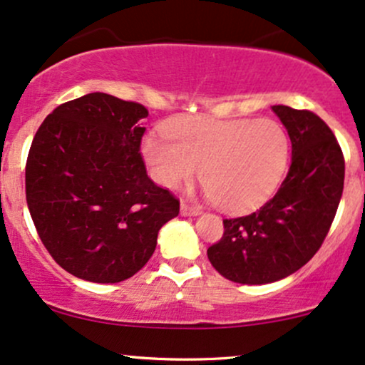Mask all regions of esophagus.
<instances>
[{"label": "esophagus", "instance_id": "obj_1", "mask_svg": "<svg viewBox=\"0 0 365 365\" xmlns=\"http://www.w3.org/2000/svg\"><path fill=\"white\" fill-rule=\"evenodd\" d=\"M180 215L182 216H199L200 209L194 207V206H188V204L182 202V206H180Z\"/></svg>", "mask_w": 365, "mask_h": 365}]
</instances>
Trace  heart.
I'll use <instances>...</instances> for the list:
<instances>
[{"instance_id": "b5f03b06", "label": "heart", "mask_w": 365, "mask_h": 365, "mask_svg": "<svg viewBox=\"0 0 365 365\" xmlns=\"http://www.w3.org/2000/svg\"><path fill=\"white\" fill-rule=\"evenodd\" d=\"M290 153V137L274 120L180 118L142 140V156L158 185H187L199 168L207 199L228 212L267 202L287 175Z\"/></svg>"}]
</instances>
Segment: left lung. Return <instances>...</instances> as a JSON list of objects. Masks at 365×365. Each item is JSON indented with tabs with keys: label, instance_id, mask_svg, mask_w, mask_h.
<instances>
[{
	"label": "left lung",
	"instance_id": "1",
	"mask_svg": "<svg viewBox=\"0 0 365 365\" xmlns=\"http://www.w3.org/2000/svg\"><path fill=\"white\" fill-rule=\"evenodd\" d=\"M292 142V165L259 211L223 220V238L207 249L215 269L242 284L287 278L319 250L336 215L345 161L336 137L312 111L273 106Z\"/></svg>",
	"mask_w": 365,
	"mask_h": 365
}]
</instances>
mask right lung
<instances>
[{
  "label": "right lung",
  "mask_w": 365,
  "mask_h": 365,
  "mask_svg": "<svg viewBox=\"0 0 365 365\" xmlns=\"http://www.w3.org/2000/svg\"><path fill=\"white\" fill-rule=\"evenodd\" d=\"M139 103L92 92L58 106L37 130L25 194L37 233L65 271L118 283L145 266L180 202L148 177Z\"/></svg>",
  "instance_id": "1"
}]
</instances>
